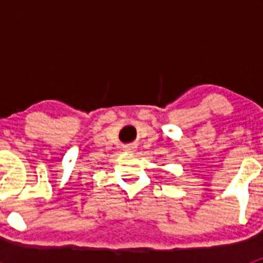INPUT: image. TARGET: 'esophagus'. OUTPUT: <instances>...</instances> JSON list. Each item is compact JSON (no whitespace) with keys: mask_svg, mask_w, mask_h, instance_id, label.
<instances>
[{"mask_svg":"<svg viewBox=\"0 0 263 263\" xmlns=\"http://www.w3.org/2000/svg\"><path fill=\"white\" fill-rule=\"evenodd\" d=\"M126 150H132V146H127Z\"/></svg>","mask_w":263,"mask_h":263,"instance_id":"esophagus-1","label":"esophagus"}]
</instances>
